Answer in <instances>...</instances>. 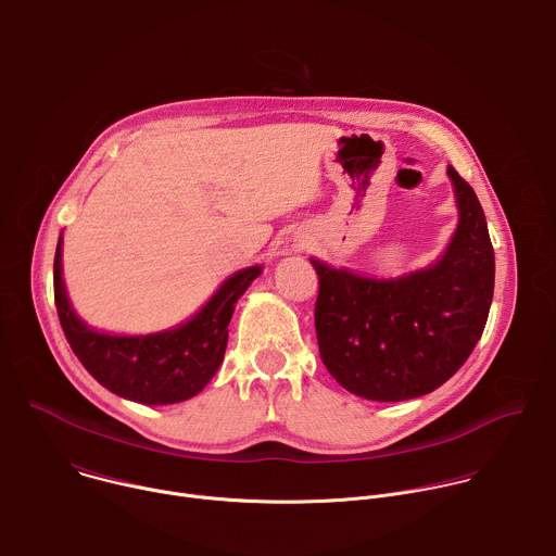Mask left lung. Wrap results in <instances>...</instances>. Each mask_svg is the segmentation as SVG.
Instances as JSON below:
<instances>
[{
    "label": "left lung",
    "instance_id": "1",
    "mask_svg": "<svg viewBox=\"0 0 556 556\" xmlns=\"http://www.w3.org/2000/svg\"><path fill=\"white\" fill-rule=\"evenodd\" d=\"M457 230L444 255L401 279H371L309 260L321 361L341 387L399 403L444 384L478 345L493 301L495 253L472 187L453 169Z\"/></svg>",
    "mask_w": 556,
    "mask_h": 556
}]
</instances>
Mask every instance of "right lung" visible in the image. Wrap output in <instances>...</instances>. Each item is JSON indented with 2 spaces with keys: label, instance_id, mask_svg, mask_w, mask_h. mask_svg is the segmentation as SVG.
Instances as JSON below:
<instances>
[{
  "label": "right lung",
  "instance_id": "add662e5",
  "mask_svg": "<svg viewBox=\"0 0 556 556\" xmlns=\"http://www.w3.org/2000/svg\"><path fill=\"white\" fill-rule=\"evenodd\" d=\"M262 275L251 266L228 277L191 321L147 337H112L88 328L72 309L61 277V240L54 253V305L63 334L81 365L112 393L142 405L193 399L215 376L228 324L247 288Z\"/></svg>",
  "mask_w": 556,
  "mask_h": 556
}]
</instances>
